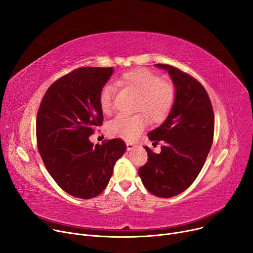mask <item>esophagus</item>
Wrapping results in <instances>:
<instances>
[{
  "mask_svg": "<svg viewBox=\"0 0 253 253\" xmlns=\"http://www.w3.org/2000/svg\"><path fill=\"white\" fill-rule=\"evenodd\" d=\"M126 147H127V151H131V150H133L134 148H136L137 144L133 143V142H127Z\"/></svg>",
  "mask_w": 253,
  "mask_h": 253,
  "instance_id": "obj_1",
  "label": "esophagus"
}]
</instances>
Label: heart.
Instances as JSON below:
<instances>
[{"instance_id": "heart-1", "label": "heart", "mask_w": 253, "mask_h": 253, "mask_svg": "<svg viewBox=\"0 0 253 253\" xmlns=\"http://www.w3.org/2000/svg\"><path fill=\"white\" fill-rule=\"evenodd\" d=\"M117 83L138 94L135 110L142 113L135 115L119 114L108 124V130L114 136L127 140L136 139L147 126V115L153 122H159L169 114L176 98L175 86L148 69H135L124 73ZM114 88L104 85L98 96L100 109L110 114L114 109Z\"/></svg>"}]
</instances>
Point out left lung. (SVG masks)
<instances>
[{"label": "left lung", "instance_id": "left-lung-1", "mask_svg": "<svg viewBox=\"0 0 253 253\" xmlns=\"http://www.w3.org/2000/svg\"><path fill=\"white\" fill-rule=\"evenodd\" d=\"M156 66L168 72L176 98L165 121L148 133L154 143L164 142L161 153L144 147L149 162L138 174L150 193L170 198L187 190L200 173L213 141L214 115L201 83L171 65Z\"/></svg>", "mask_w": 253, "mask_h": 253}]
</instances>
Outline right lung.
Here are the masks:
<instances>
[{"mask_svg":"<svg viewBox=\"0 0 253 253\" xmlns=\"http://www.w3.org/2000/svg\"><path fill=\"white\" fill-rule=\"evenodd\" d=\"M113 68H80L53 83L37 116L38 150L52 178L81 199L99 195L108 185L126 144L114 138L93 144L89 136L102 125L98 96Z\"/></svg>","mask_w":253,"mask_h":253,"instance_id":"1","label":"right lung"}]
</instances>
